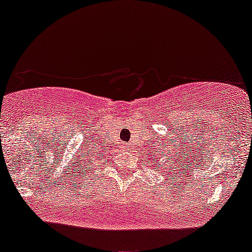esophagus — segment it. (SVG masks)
<instances>
[{
	"label": "esophagus",
	"mask_w": 252,
	"mask_h": 252,
	"mask_svg": "<svg viewBox=\"0 0 252 252\" xmlns=\"http://www.w3.org/2000/svg\"><path fill=\"white\" fill-rule=\"evenodd\" d=\"M121 148H123V151H126L127 150V146L126 145H123V147H121Z\"/></svg>",
	"instance_id": "esophagus-1"
}]
</instances>
